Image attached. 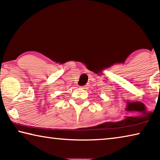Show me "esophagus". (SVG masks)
<instances>
[{"mask_svg": "<svg viewBox=\"0 0 160 160\" xmlns=\"http://www.w3.org/2000/svg\"><path fill=\"white\" fill-rule=\"evenodd\" d=\"M81 88H82V89H88V85H84V86H81L80 87Z\"/></svg>", "mask_w": 160, "mask_h": 160, "instance_id": "obj_1", "label": "esophagus"}]
</instances>
